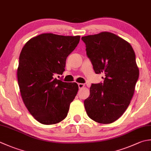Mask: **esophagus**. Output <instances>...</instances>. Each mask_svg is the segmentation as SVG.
Returning <instances> with one entry per match:
<instances>
[{
  "label": "esophagus",
  "mask_w": 151,
  "mask_h": 151,
  "mask_svg": "<svg viewBox=\"0 0 151 151\" xmlns=\"http://www.w3.org/2000/svg\"><path fill=\"white\" fill-rule=\"evenodd\" d=\"M78 88L81 89V88H82L83 87H84V84H82V83H79L78 84Z\"/></svg>",
  "instance_id": "esophagus-1"
}]
</instances>
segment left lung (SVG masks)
<instances>
[{
	"instance_id": "left-lung-1",
	"label": "left lung",
	"mask_w": 151,
	"mask_h": 151,
	"mask_svg": "<svg viewBox=\"0 0 151 151\" xmlns=\"http://www.w3.org/2000/svg\"><path fill=\"white\" fill-rule=\"evenodd\" d=\"M96 74H105L103 83L92 84L84 104L88 116L111 124L124 113L139 78L135 54L130 44L109 32L82 37Z\"/></svg>"
}]
</instances>
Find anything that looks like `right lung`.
Returning <instances> with one entry per match:
<instances>
[{
  "label": "right lung",
  "instance_id": "add662e5",
  "mask_svg": "<svg viewBox=\"0 0 151 151\" xmlns=\"http://www.w3.org/2000/svg\"><path fill=\"white\" fill-rule=\"evenodd\" d=\"M80 38L43 33L23 47L17 72L21 96L29 113L41 124H55L65 119L78 92L76 82H65L54 75L63 74L67 56Z\"/></svg>",
  "mask_w": 151,
  "mask_h": 151
}]
</instances>
